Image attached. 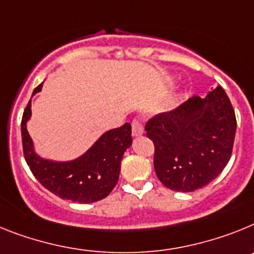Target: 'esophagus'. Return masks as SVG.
<instances>
[{
    "instance_id": "esophagus-1",
    "label": "esophagus",
    "mask_w": 254,
    "mask_h": 254,
    "mask_svg": "<svg viewBox=\"0 0 254 254\" xmlns=\"http://www.w3.org/2000/svg\"><path fill=\"white\" fill-rule=\"evenodd\" d=\"M131 133L134 136H139L143 134V127L138 119H134L133 123H131Z\"/></svg>"
}]
</instances>
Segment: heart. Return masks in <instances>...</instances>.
Wrapping results in <instances>:
<instances>
[{"instance_id":"heart-1","label":"heart","mask_w":254,"mask_h":254,"mask_svg":"<svg viewBox=\"0 0 254 254\" xmlns=\"http://www.w3.org/2000/svg\"><path fill=\"white\" fill-rule=\"evenodd\" d=\"M174 103H175V98H174V97H171V98L169 100V106H173Z\"/></svg>"}]
</instances>
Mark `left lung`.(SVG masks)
I'll return each instance as SVG.
<instances>
[{
  "label": "left lung",
  "mask_w": 254,
  "mask_h": 254,
  "mask_svg": "<svg viewBox=\"0 0 254 254\" xmlns=\"http://www.w3.org/2000/svg\"><path fill=\"white\" fill-rule=\"evenodd\" d=\"M235 130V112L221 87L154 116L145 131L154 144L153 164L160 182L183 193L212 182L230 160Z\"/></svg>",
  "instance_id": "obj_1"
}]
</instances>
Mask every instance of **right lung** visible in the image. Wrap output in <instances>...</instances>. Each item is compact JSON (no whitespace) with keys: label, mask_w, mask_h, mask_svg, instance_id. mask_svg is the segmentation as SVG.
<instances>
[{"label":"right lung","mask_w":254,"mask_h":254,"mask_svg":"<svg viewBox=\"0 0 254 254\" xmlns=\"http://www.w3.org/2000/svg\"><path fill=\"white\" fill-rule=\"evenodd\" d=\"M42 84L33 90L37 94ZM32 116V100L21 120L24 157L30 171L46 189L63 199L78 203H92L111 193L119 180L123 154L129 148L131 127L129 123L103 133L87 152L70 161H54L41 157L34 149L26 123Z\"/></svg>","instance_id":"right-lung-1"}]
</instances>
